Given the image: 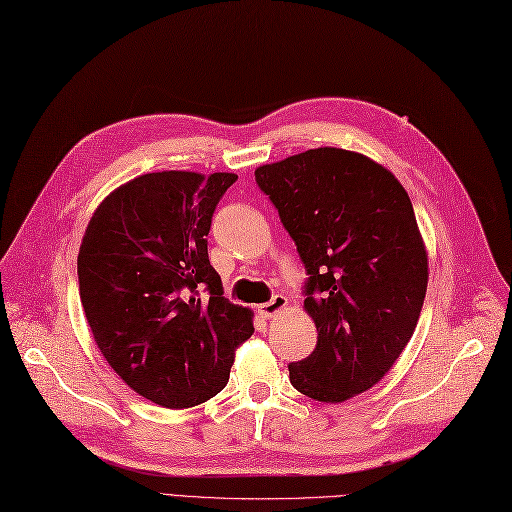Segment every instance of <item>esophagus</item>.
Wrapping results in <instances>:
<instances>
[{
  "instance_id": "esophagus-1",
  "label": "esophagus",
  "mask_w": 512,
  "mask_h": 512,
  "mask_svg": "<svg viewBox=\"0 0 512 512\" xmlns=\"http://www.w3.org/2000/svg\"><path fill=\"white\" fill-rule=\"evenodd\" d=\"M285 307H287V298L281 296V294H277V296H272V300H268V303L259 305L257 311H259V316L274 318V316H277V313H281Z\"/></svg>"
}]
</instances>
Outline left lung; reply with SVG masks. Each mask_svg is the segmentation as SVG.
Here are the masks:
<instances>
[{"label":"left lung","instance_id":"obj_1","mask_svg":"<svg viewBox=\"0 0 512 512\" xmlns=\"http://www.w3.org/2000/svg\"><path fill=\"white\" fill-rule=\"evenodd\" d=\"M255 179L309 274L318 344L290 381L318 402H346L393 368L424 305L428 253L409 194L383 164L337 147L264 164Z\"/></svg>","mask_w":512,"mask_h":512}]
</instances>
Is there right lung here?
Masks as SVG:
<instances>
[{
  "label": "right lung",
  "instance_id": "obj_1",
  "mask_svg": "<svg viewBox=\"0 0 512 512\" xmlns=\"http://www.w3.org/2000/svg\"><path fill=\"white\" fill-rule=\"evenodd\" d=\"M235 179L140 175L99 203L82 238L77 279L95 344L131 389L166 409L214 398L255 333L253 311L222 296L207 257L214 209Z\"/></svg>",
  "mask_w": 512,
  "mask_h": 512
}]
</instances>
